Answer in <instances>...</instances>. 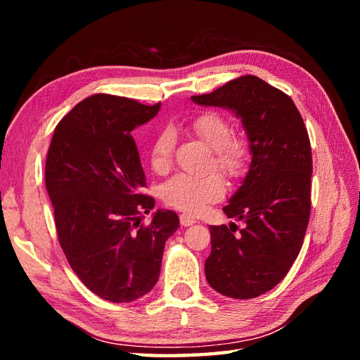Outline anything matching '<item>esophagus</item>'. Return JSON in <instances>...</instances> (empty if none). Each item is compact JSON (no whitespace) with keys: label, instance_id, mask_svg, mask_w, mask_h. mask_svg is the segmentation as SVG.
<instances>
[{"label":"esophagus","instance_id":"obj_1","mask_svg":"<svg viewBox=\"0 0 360 360\" xmlns=\"http://www.w3.org/2000/svg\"><path fill=\"white\" fill-rule=\"evenodd\" d=\"M179 221H181V226H184V227H188V226L196 223V219L192 215H187V213H182V215L179 217Z\"/></svg>","mask_w":360,"mask_h":360}]
</instances>
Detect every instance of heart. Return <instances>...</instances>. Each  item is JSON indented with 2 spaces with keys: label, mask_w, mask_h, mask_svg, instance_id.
I'll return each mask as SVG.
<instances>
[{
  "label": "heart",
  "mask_w": 360,
  "mask_h": 360,
  "mask_svg": "<svg viewBox=\"0 0 360 360\" xmlns=\"http://www.w3.org/2000/svg\"><path fill=\"white\" fill-rule=\"evenodd\" d=\"M192 131L212 148L210 167L218 168L231 179H240L250 162V145L246 137L235 134L232 122L226 114L207 110L190 122ZM176 147V131L164 127L153 137L150 145V164L153 170H170ZM226 181L221 173L193 176L179 173L160 187L162 201L170 207L188 213H200L205 205L219 201L226 195Z\"/></svg>",
  "instance_id": "b5f03b06"
}]
</instances>
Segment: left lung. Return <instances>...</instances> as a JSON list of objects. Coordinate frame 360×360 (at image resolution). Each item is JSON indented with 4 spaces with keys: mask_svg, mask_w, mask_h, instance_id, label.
I'll return each mask as SVG.
<instances>
[{
    "mask_svg": "<svg viewBox=\"0 0 360 360\" xmlns=\"http://www.w3.org/2000/svg\"><path fill=\"white\" fill-rule=\"evenodd\" d=\"M192 101L232 110L249 136V172L223 207L244 226H210L205 278L226 297L255 298L286 277L307 233L312 174L308 129L292 98L255 75H241Z\"/></svg>",
    "mask_w": 360,
    "mask_h": 360,
    "instance_id": "left-lung-1",
    "label": "left lung"
}]
</instances>
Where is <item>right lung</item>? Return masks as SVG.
Listing matches in <instances>:
<instances>
[{"label":"right lung","instance_id":"1","mask_svg":"<svg viewBox=\"0 0 360 360\" xmlns=\"http://www.w3.org/2000/svg\"><path fill=\"white\" fill-rule=\"evenodd\" d=\"M160 103L94 94L58 122L46 156L44 182L58 243L91 292L114 303L133 302L156 285L165 241L179 227L173 210L155 207L131 131Z\"/></svg>","mask_w":360,"mask_h":360}]
</instances>
